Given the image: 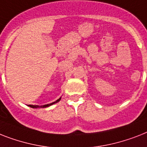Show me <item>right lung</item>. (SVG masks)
<instances>
[{
    "label": "right lung",
    "mask_w": 147,
    "mask_h": 147,
    "mask_svg": "<svg viewBox=\"0 0 147 147\" xmlns=\"http://www.w3.org/2000/svg\"><path fill=\"white\" fill-rule=\"evenodd\" d=\"M61 100V97L59 99H58L57 100H56L55 102H51V103H49V104H46V105H43V106H40V107H39V106H38V105H28V107H32V108H39V107H40V108H45V107H50V106H51V105L54 104V103H57V102H59V100Z\"/></svg>",
    "instance_id": "obj_1"
}]
</instances>
